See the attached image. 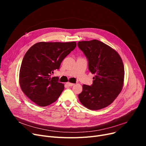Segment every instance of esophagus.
<instances>
[{
  "instance_id": "1",
  "label": "esophagus",
  "mask_w": 146,
  "mask_h": 146,
  "mask_svg": "<svg viewBox=\"0 0 146 146\" xmlns=\"http://www.w3.org/2000/svg\"><path fill=\"white\" fill-rule=\"evenodd\" d=\"M66 84L68 86H73L74 85V83H70V82H67Z\"/></svg>"
}]
</instances>
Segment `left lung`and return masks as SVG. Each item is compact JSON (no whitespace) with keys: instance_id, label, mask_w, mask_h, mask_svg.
Returning a JSON list of instances; mask_svg holds the SVG:
<instances>
[{"instance_id":"left-lung-1","label":"left lung","mask_w":146,"mask_h":146,"mask_svg":"<svg viewBox=\"0 0 146 146\" xmlns=\"http://www.w3.org/2000/svg\"><path fill=\"white\" fill-rule=\"evenodd\" d=\"M78 47L88 60L89 70L95 74L91 86L83 85L78 97L90 110L108 106L117 98L124 85V67L118 53L96 40L79 41Z\"/></svg>"}]
</instances>
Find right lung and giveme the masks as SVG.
<instances>
[{
  "label": "right lung",
  "instance_id": "1",
  "mask_svg": "<svg viewBox=\"0 0 146 146\" xmlns=\"http://www.w3.org/2000/svg\"><path fill=\"white\" fill-rule=\"evenodd\" d=\"M76 47V42H40L27 51L21 63L19 80L22 92L30 100L40 106L57 101L64 86L51 75Z\"/></svg>",
  "mask_w": 146,
  "mask_h": 146
}]
</instances>
